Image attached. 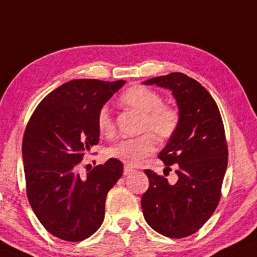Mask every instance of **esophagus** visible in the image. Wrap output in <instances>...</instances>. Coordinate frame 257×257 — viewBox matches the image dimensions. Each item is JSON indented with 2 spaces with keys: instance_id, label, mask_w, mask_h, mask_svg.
<instances>
[{
  "instance_id": "1",
  "label": "esophagus",
  "mask_w": 257,
  "mask_h": 257,
  "mask_svg": "<svg viewBox=\"0 0 257 257\" xmlns=\"http://www.w3.org/2000/svg\"><path fill=\"white\" fill-rule=\"evenodd\" d=\"M134 172H135L134 168H131L130 166L123 167V175H130V174H132Z\"/></svg>"
}]
</instances>
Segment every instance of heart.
Returning <instances> with one entry per match:
<instances>
[{
	"mask_svg": "<svg viewBox=\"0 0 257 257\" xmlns=\"http://www.w3.org/2000/svg\"><path fill=\"white\" fill-rule=\"evenodd\" d=\"M120 103L142 114L138 131L144 134L119 141L108 149V156L130 166H137L156 150L157 144L154 136L161 141H168L175 135L180 125V112L172 104L163 103L162 96L157 91L142 85L126 90L120 97ZM96 122L103 136L109 137L115 131L108 107H101Z\"/></svg>",
	"mask_w": 257,
	"mask_h": 257,
	"instance_id": "1",
	"label": "heart"
}]
</instances>
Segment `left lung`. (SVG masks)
Returning a JSON list of instances; mask_svg holds the SVG:
<instances>
[{
    "instance_id": "1",
    "label": "left lung",
    "mask_w": 257,
    "mask_h": 257,
    "mask_svg": "<svg viewBox=\"0 0 257 257\" xmlns=\"http://www.w3.org/2000/svg\"><path fill=\"white\" fill-rule=\"evenodd\" d=\"M172 90L180 112L175 135L158 157L164 170L176 168V183L145 169L148 191L142 196L147 223L161 235L183 238L196 232L219 204L227 166L224 123L216 101L194 78L172 72L145 81Z\"/></svg>"
}]
</instances>
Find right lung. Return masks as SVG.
<instances>
[{
    "label": "right lung",
    "instance_id": "right-lung-1",
    "mask_svg": "<svg viewBox=\"0 0 257 257\" xmlns=\"http://www.w3.org/2000/svg\"><path fill=\"white\" fill-rule=\"evenodd\" d=\"M125 81L72 80L38 104L22 139L26 193L32 210L53 236L80 242L102 224L107 193L122 175L109 158L85 177L77 173L84 154L99 143L96 116Z\"/></svg>",
    "mask_w": 257,
    "mask_h": 257
}]
</instances>
